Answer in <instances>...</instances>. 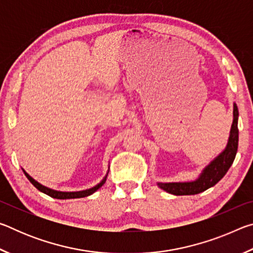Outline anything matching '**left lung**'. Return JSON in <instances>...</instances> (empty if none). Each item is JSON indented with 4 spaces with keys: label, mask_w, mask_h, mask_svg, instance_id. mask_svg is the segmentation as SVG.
<instances>
[{
    "label": "left lung",
    "mask_w": 253,
    "mask_h": 253,
    "mask_svg": "<svg viewBox=\"0 0 253 253\" xmlns=\"http://www.w3.org/2000/svg\"><path fill=\"white\" fill-rule=\"evenodd\" d=\"M239 111L237 105H233V123L231 126L228 145L215 160L212 161L203 169L198 179L193 182H178V183H157L158 186L168 193L174 195H194L204 192L212 187L220 181L228 172L237 155L239 143L238 129Z\"/></svg>",
    "instance_id": "obj_1"
}]
</instances>
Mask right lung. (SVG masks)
I'll return each instance as SVG.
<instances>
[{
	"mask_svg": "<svg viewBox=\"0 0 253 253\" xmlns=\"http://www.w3.org/2000/svg\"><path fill=\"white\" fill-rule=\"evenodd\" d=\"M25 176L28 177V179L30 182H31L34 186H36L38 190H39L40 192H42V193H44L46 195L51 196V198L53 199H59V200H66V199H79V198H85V196L88 195H91L92 193H95V192L98 190V188H100L102 185H104V183L106 182V178H107V175L106 177L102 179V181L98 184V185L93 186L91 188H89V190H84V191H79V192H60V191H54L52 190V188H49L46 186H43L42 184L38 183L36 179H33L30 175L25 172V170H23Z\"/></svg>",
	"mask_w": 253,
	"mask_h": 253,
	"instance_id": "add662e5",
	"label": "right lung"
}]
</instances>
